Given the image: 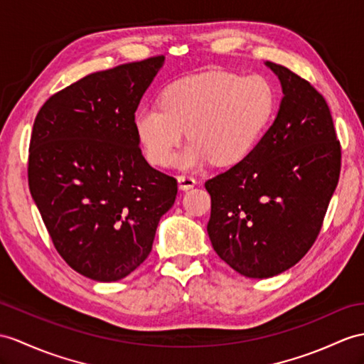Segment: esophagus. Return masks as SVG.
<instances>
[{
	"label": "esophagus",
	"instance_id": "34e87169",
	"mask_svg": "<svg viewBox=\"0 0 364 364\" xmlns=\"http://www.w3.org/2000/svg\"><path fill=\"white\" fill-rule=\"evenodd\" d=\"M177 182H179V188L181 190H190V188H193L194 185H196V179H194L193 176H190V174H182V176H179L177 177Z\"/></svg>",
	"mask_w": 364,
	"mask_h": 364
}]
</instances>
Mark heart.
<instances>
[{"label": "heart", "mask_w": 364, "mask_h": 364, "mask_svg": "<svg viewBox=\"0 0 364 364\" xmlns=\"http://www.w3.org/2000/svg\"><path fill=\"white\" fill-rule=\"evenodd\" d=\"M277 111V94L262 75L208 73L174 82L161 103L141 108L134 119L136 132L149 162H173L188 129L191 144L179 157L182 168L211 161L227 166L244 161Z\"/></svg>", "instance_id": "heart-1"}]
</instances>
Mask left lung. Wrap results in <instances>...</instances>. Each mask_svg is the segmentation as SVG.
<instances>
[{
    "mask_svg": "<svg viewBox=\"0 0 364 364\" xmlns=\"http://www.w3.org/2000/svg\"><path fill=\"white\" fill-rule=\"evenodd\" d=\"M267 66L284 92L277 119L244 161L205 182L213 249L247 278L279 274L310 250L341 170L324 97L286 66Z\"/></svg>",
    "mask_w": 364,
    "mask_h": 364,
    "instance_id": "8db88e82",
    "label": "left lung"
}]
</instances>
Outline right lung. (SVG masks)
Wrapping results in <instances>:
<instances>
[{"label":"right lung","mask_w":364,"mask_h":364,"mask_svg":"<svg viewBox=\"0 0 364 364\" xmlns=\"http://www.w3.org/2000/svg\"><path fill=\"white\" fill-rule=\"evenodd\" d=\"M164 60L86 75L50 95L33 122L31 194L61 258L94 281L134 272L176 200L177 181L145 161L134 125Z\"/></svg>","instance_id":"1"}]
</instances>
